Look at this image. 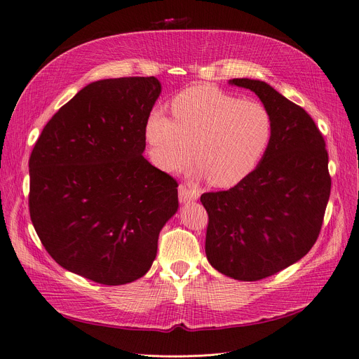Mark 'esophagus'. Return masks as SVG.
Instances as JSON below:
<instances>
[{
  "mask_svg": "<svg viewBox=\"0 0 359 359\" xmlns=\"http://www.w3.org/2000/svg\"><path fill=\"white\" fill-rule=\"evenodd\" d=\"M199 192L194 188H189V186L186 184H180L179 186V199L180 202H189V201H195L198 199Z\"/></svg>",
  "mask_w": 359,
  "mask_h": 359,
  "instance_id": "obj_1",
  "label": "esophagus"
}]
</instances>
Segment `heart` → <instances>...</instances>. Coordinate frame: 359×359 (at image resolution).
Instances as JSON below:
<instances>
[{
    "label": "heart",
    "instance_id": "obj_1",
    "mask_svg": "<svg viewBox=\"0 0 359 359\" xmlns=\"http://www.w3.org/2000/svg\"><path fill=\"white\" fill-rule=\"evenodd\" d=\"M170 108L173 120L154 110L145 124L152 163L168 173L192 152L210 184L230 188L251 173L270 145L273 120L257 101L201 85L180 92Z\"/></svg>",
    "mask_w": 359,
    "mask_h": 359
}]
</instances>
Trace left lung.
<instances>
[{"label":"left lung","mask_w":359,"mask_h":359,"mask_svg":"<svg viewBox=\"0 0 359 359\" xmlns=\"http://www.w3.org/2000/svg\"><path fill=\"white\" fill-rule=\"evenodd\" d=\"M230 83L251 89L273 120L261 163L229 191L205 192V252L211 266L243 282L270 277L314 246L329 202V154L316 121L270 85L252 79Z\"/></svg>","instance_id":"left-lung-1"}]
</instances>
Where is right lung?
<instances>
[{"instance_id": "obj_1", "label": "right lung", "mask_w": 359, "mask_h": 359, "mask_svg": "<svg viewBox=\"0 0 359 359\" xmlns=\"http://www.w3.org/2000/svg\"><path fill=\"white\" fill-rule=\"evenodd\" d=\"M161 92L149 77L89 83L51 117L29 158V212L61 267L100 285L141 278L177 211V182L144 158Z\"/></svg>"}]
</instances>
